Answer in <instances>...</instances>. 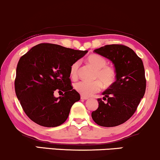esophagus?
<instances>
[{
	"mask_svg": "<svg viewBox=\"0 0 160 160\" xmlns=\"http://www.w3.org/2000/svg\"><path fill=\"white\" fill-rule=\"evenodd\" d=\"M81 99H83V100H87V99H88L89 98L87 97H84V96H81Z\"/></svg>",
	"mask_w": 160,
	"mask_h": 160,
	"instance_id": "34e87169",
	"label": "esophagus"
}]
</instances>
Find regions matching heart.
<instances>
[{
  "label": "heart",
  "mask_w": 160,
  "mask_h": 160,
  "mask_svg": "<svg viewBox=\"0 0 160 160\" xmlns=\"http://www.w3.org/2000/svg\"><path fill=\"white\" fill-rule=\"evenodd\" d=\"M86 62L96 69L93 82L81 81L75 84L74 88L77 92L84 97H91L96 93H98L102 87L108 88L114 83L117 77L116 69L114 67L107 65L106 59L97 54H92L86 58ZM79 62L76 61L71 65L70 77L72 79L78 78Z\"/></svg>",
  "instance_id": "1"
}]
</instances>
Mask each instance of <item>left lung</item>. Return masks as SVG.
<instances>
[{
    "instance_id": "1",
    "label": "left lung",
    "mask_w": 160,
    "mask_h": 160,
    "mask_svg": "<svg viewBox=\"0 0 160 160\" xmlns=\"http://www.w3.org/2000/svg\"><path fill=\"white\" fill-rule=\"evenodd\" d=\"M93 52L113 63L117 77L114 83L102 93L103 99H97L99 107L92 112V118L101 127L121 125L133 115L145 93L143 62L134 51L123 45H106Z\"/></svg>"
}]
</instances>
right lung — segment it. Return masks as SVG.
<instances>
[{
    "label": "right lung",
    "mask_w": 160,
    "mask_h": 160,
    "mask_svg": "<svg viewBox=\"0 0 160 160\" xmlns=\"http://www.w3.org/2000/svg\"><path fill=\"white\" fill-rule=\"evenodd\" d=\"M87 52L40 43L21 57L16 68L15 91L31 121L46 127L64 123L71 107L80 99L79 93L72 89L70 67ZM56 89L65 93L54 98Z\"/></svg>",
    "instance_id": "add662e5"
}]
</instances>
